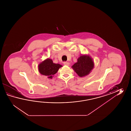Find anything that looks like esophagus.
<instances>
[{
	"label": "esophagus",
	"mask_w": 131,
	"mask_h": 131,
	"mask_svg": "<svg viewBox=\"0 0 131 131\" xmlns=\"http://www.w3.org/2000/svg\"><path fill=\"white\" fill-rule=\"evenodd\" d=\"M63 64H64V65H66V66H69V63L68 62H64L63 63Z\"/></svg>",
	"instance_id": "obj_1"
}]
</instances>
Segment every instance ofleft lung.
Returning a JSON list of instances; mask_svg holds the SVG:
<instances>
[{
	"label": "left lung",
	"instance_id": "obj_1",
	"mask_svg": "<svg viewBox=\"0 0 131 131\" xmlns=\"http://www.w3.org/2000/svg\"><path fill=\"white\" fill-rule=\"evenodd\" d=\"M94 67V63L92 58L89 55H81L77 62L72 67L80 77H82L86 76L91 72Z\"/></svg>",
	"mask_w": 131,
	"mask_h": 131
}]
</instances>
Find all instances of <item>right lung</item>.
<instances>
[{
  "label": "right lung",
  "mask_w": 131,
  "mask_h": 131,
  "mask_svg": "<svg viewBox=\"0 0 131 131\" xmlns=\"http://www.w3.org/2000/svg\"><path fill=\"white\" fill-rule=\"evenodd\" d=\"M62 67L61 64L54 63L52 59H47L39 64L38 70L42 75L48 76L49 79H52L53 75L56 74L59 68Z\"/></svg>",
  "instance_id": "1"
}]
</instances>
